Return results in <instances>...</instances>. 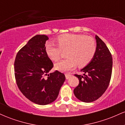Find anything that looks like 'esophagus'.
<instances>
[{"label":"esophagus","mask_w":125,"mask_h":125,"mask_svg":"<svg viewBox=\"0 0 125 125\" xmlns=\"http://www.w3.org/2000/svg\"><path fill=\"white\" fill-rule=\"evenodd\" d=\"M65 77H66V79H69L71 77V74H67V73L65 74Z\"/></svg>","instance_id":"34e87169"}]
</instances>
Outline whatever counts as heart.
Segmentation results:
<instances>
[{"label":"heart","mask_w":125,"mask_h":125,"mask_svg":"<svg viewBox=\"0 0 125 125\" xmlns=\"http://www.w3.org/2000/svg\"><path fill=\"white\" fill-rule=\"evenodd\" d=\"M56 44L47 42L45 51L51 59L56 61L61 54V51H65L66 58L59 60L54 63V68L61 72H67L77 64L82 67L87 64L94 58L96 51L94 39L90 37L77 34H64L55 40Z\"/></svg>","instance_id":"obj_1"}]
</instances>
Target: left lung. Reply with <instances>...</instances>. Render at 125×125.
Instances as JSON below:
<instances>
[{
    "instance_id": "obj_1",
    "label": "left lung",
    "mask_w": 125,
    "mask_h": 125,
    "mask_svg": "<svg viewBox=\"0 0 125 125\" xmlns=\"http://www.w3.org/2000/svg\"><path fill=\"white\" fill-rule=\"evenodd\" d=\"M95 39L96 51L94 58L81 70L85 76L74 75L79 81V84L73 90L74 95L86 103L92 102L104 94L109 84L112 71V57L110 51L97 35Z\"/></svg>"
}]
</instances>
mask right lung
Segmentation results:
<instances>
[{"label":"right lung","instance_id":"add662e5","mask_svg":"<svg viewBox=\"0 0 125 125\" xmlns=\"http://www.w3.org/2000/svg\"><path fill=\"white\" fill-rule=\"evenodd\" d=\"M48 39L44 35L33 37L18 52L14 64L19 89L26 98L40 105L56 99L66 79L64 74L58 71L48 74L53 66L45 51Z\"/></svg>","mask_w":125,"mask_h":125}]
</instances>
